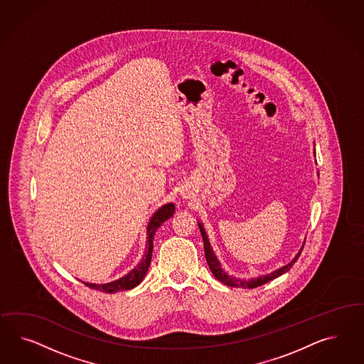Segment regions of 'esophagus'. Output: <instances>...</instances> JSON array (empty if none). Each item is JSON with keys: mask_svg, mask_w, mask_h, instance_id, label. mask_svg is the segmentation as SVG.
<instances>
[{"mask_svg": "<svg viewBox=\"0 0 364 364\" xmlns=\"http://www.w3.org/2000/svg\"><path fill=\"white\" fill-rule=\"evenodd\" d=\"M181 193H183V196H188V195H189V191H188L187 188H184V189L181 191Z\"/></svg>", "mask_w": 364, "mask_h": 364, "instance_id": "34e87169", "label": "esophagus"}]
</instances>
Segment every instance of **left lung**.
<instances>
[{
    "label": "left lung",
    "mask_w": 364,
    "mask_h": 364,
    "mask_svg": "<svg viewBox=\"0 0 364 364\" xmlns=\"http://www.w3.org/2000/svg\"><path fill=\"white\" fill-rule=\"evenodd\" d=\"M198 228H200L201 236H203V242H204L205 259H207V263L210 265V269L212 271V274H213V276H215L219 282L230 287H242V288H250V289H251V288L263 286L265 283L274 280L275 277H279V276L286 274L287 271H289V268L295 264V262L298 260L299 256L301 254V250H303V248L300 250V252L295 256V259H294L289 264L282 267L280 269H276L275 272L268 274V275L265 276H260V277H256V279H251V280H242V279H236V277H233V276L227 275V274L221 269L219 260L216 259V256L212 252V248H210V240H208V237H207V233H205L203 225H201L200 223H198ZM303 247H304V245H303Z\"/></svg>",
    "instance_id": "obj_1"
}]
</instances>
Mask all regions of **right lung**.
<instances>
[{
	"instance_id": "add662e5",
	"label": "right lung",
	"mask_w": 364,
	"mask_h": 364,
	"mask_svg": "<svg viewBox=\"0 0 364 364\" xmlns=\"http://www.w3.org/2000/svg\"><path fill=\"white\" fill-rule=\"evenodd\" d=\"M175 213V205L166 204L164 207H161L152 216V219L149 220L146 233H148V240H146V250L143 256V260L137 264L136 268H133L129 274L122 276V279L110 282L107 284H89L84 283L85 286H88L92 289H97L100 292H105V294H114L119 291H127L131 289L133 287L139 286L143 282L144 276L146 274L149 264H151V259H152V251H154V232L157 231V228L168 220L169 218H172V215Z\"/></svg>"
}]
</instances>
